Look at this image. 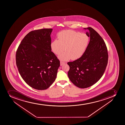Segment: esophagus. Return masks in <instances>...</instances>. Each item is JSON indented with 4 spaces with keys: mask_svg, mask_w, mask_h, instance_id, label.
Wrapping results in <instances>:
<instances>
[{
    "mask_svg": "<svg viewBox=\"0 0 125 125\" xmlns=\"http://www.w3.org/2000/svg\"><path fill=\"white\" fill-rule=\"evenodd\" d=\"M65 62H62V61H61L60 62V65L61 66H62L64 64H65Z\"/></svg>",
    "mask_w": 125,
    "mask_h": 125,
    "instance_id": "esophagus-1",
    "label": "esophagus"
}]
</instances>
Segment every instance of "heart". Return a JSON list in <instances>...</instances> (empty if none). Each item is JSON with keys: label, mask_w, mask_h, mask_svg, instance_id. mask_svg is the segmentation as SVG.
Instances as JSON below:
<instances>
[{"label": "heart", "mask_w": 125, "mask_h": 125, "mask_svg": "<svg viewBox=\"0 0 125 125\" xmlns=\"http://www.w3.org/2000/svg\"><path fill=\"white\" fill-rule=\"evenodd\" d=\"M58 38L59 40H54L51 43V48L57 55L64 49L65 51L59 56V59L64 61L80 58L84 53L89 41V37L85 34L70 30L59 32Z\"/></svg>", "instance_id": "heart-1"}]
</instances>
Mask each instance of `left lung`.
Masks as SVG:
<instances>
[{
    "instance_id": "left-lung-1",
    "label": "left lung",
    "mask_w": 125,
    "mask_h": 125,
    "mask_svg": "<svg viewBox=\"0 0 125 125\" xmlns=\"http://www.w3.org/2000/svg\"><path fill=\"white\" fill-rule=\"evenodd\" d=\"M89 31L86 35L90 41L82 57L68 62V76L76 86L85 88L93 85L101 78L108 64V50L104 40L91 27L85 28Z\"/></svg>"
}]
</instances>
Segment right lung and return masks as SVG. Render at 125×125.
I'll return each mask as SVG.
<instances>
[{
	"label": "right lung",
	"instance_id": "right-lung-1",
	"mask_svg": "<svg viewBox=\"0 0 125 125\" xmlns=\"http://www.w3.org/2000/svg\"><path fill=\"white\" fill-rule=\"evenodd\" d=\"M52 31V29H43L31 31L16 52V65L20 75L36 90L48 88L55 80L60 66V61L51 51Z\"/></svg>",
	"mask_w": 125,
	"mask_h": 125
}]
</instances>
